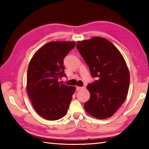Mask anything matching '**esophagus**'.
Here are the masks:
<instances>
[{
  "instance_id": "34e87169",
  "label": "esophagus",
  "mask_w": 149,
  "mask_h": 149,
  "mask_svg": "<svg viewBox=\"0 0 149 149\" xmlns=\"http://www.w3.org/2000/svg\"><path fill=\"white\" fill-rule=\"evenodd\" d=\"M84 89V87H76V91H80V90H81V89Z\"/></svg>"
}]
</instances>
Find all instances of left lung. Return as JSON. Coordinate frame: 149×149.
<instances>
[{"label":"left lung","mask_w":149,"mask_h":149,"mask_svg":"<svg viewBox=\"0 0 149 149\" xmlns=\"http://www.w3.org/2000/svg\"><path fill=\"white\" fill-rule=\"evenodd\" d=\"M76 47L97 80L87 85L90 99L84 104L86 112L97 119L110 118L127 97L130 76L122 54L107 39L95 37L77 41Z\"/></svg>","instance_id":"left-lung-1"}]
</instances>
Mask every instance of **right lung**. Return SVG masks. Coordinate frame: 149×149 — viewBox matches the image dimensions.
<instances>
[{
	"instance_id": "obj_1",
	"label": "right lung",
	"mask_w": 149,
	"mask_h": 149,
	"mask_svg": "<svg viewBox=\"0 0 149 149\" xmlns=\"http://www.w3.org/2000/svg\"><path fill=\"white\" fill-rule=\"evenodd\" d=\"M75 45L72 41H52L35 52L27 74V92L34 109L48 120L66 114L75 87L62 84L64 58Z\"/></svg>"
}]
</instances>
